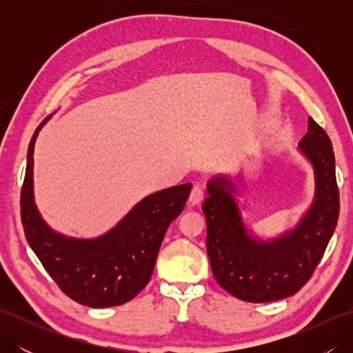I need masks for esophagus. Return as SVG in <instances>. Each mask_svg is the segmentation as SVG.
Instances as JSON below:
<instances>
[{
  "mask_svg": "<svg viewBox=\"0 0 353 353\" xmlns=\"http://www.w3.org/2000/svg\"><path fill=\"white\" fill-rule=\"evenodd\" d=\"M201 200H203V188H201V185L196 183L192 186V190L190 192V203L199 205Z\"/></svg>",
  "mask_w": 353,
  "mask_h": 353,
  "instance_id": "esophagus-1",
  "label": "esophagus"
}]
</instances>
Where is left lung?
Returning <instances> with one entry per match:
<instances>
[{
	"instance_id": "1",
	"label": "left lung",
	"mask_w": 353,
	"mask_h": 353,
	"mask_svg": "<svg viewBox=\"0 0 353 353\" xmlns=\"http://www.w3.org/2000/svg\"><path fill=\"white\" fill-rule=\"evenodd\" d=\"M299 150L314 170L316 191L294 229L265 241L249 234L228 176L208 182L206 249L220 287L241 301L264 303L290 297L310 281L323 256L340 212L335 156L326 132L308 119Z\"/></svg>"
}]
</instances>
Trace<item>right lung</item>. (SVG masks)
I'll use <instances>...</instances> for the list:
<instances>
[{
    "instance_id": "add662e5",
    "label": "right lung",
    "mask_w": 353,
    "mask_h": 353,
    "mask_svg": "<svg viewBox=\"0 0 353 353\" xmlns=\"http://www.w3.org/2000/svg\"><path fill=\"white\" fill-rule=\"evenodd\" d=\"M50 118L39 124L28 145L21 191L26 238L43 268L72 301L91 308L123 305L148 283L165 232L183 211L192 185L150 194L101 236L83 239L59 234L43 221L33 194L34 142Z\"/></svg>"
}]
</instances>
